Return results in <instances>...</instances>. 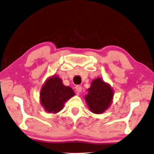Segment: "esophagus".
Wrapping results in <instances>:
<instances>
[{"mask_svg": "<svg viewBox=\"0 0 154 154\" xmlns=\"http://www.w3.org/2000/svg\"><path fill=\"white\" fill-rule=\"evenodd\" d=\"M75 89H76L77 93L79 94V93H81V91L82 90V88L81 86H79V85H77V86H76V87H75Z\"/></svg>", "mask_w": 154, "mask_h": 154, "instance_id": "obj_1", "label": "esophagus"}]
</instances>
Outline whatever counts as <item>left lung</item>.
<instances>
[{
	"mask_svg": "<svg viewBox=\"0 0 154 154\" xmlns=\"http://www.w3.org/2000/svg\"><path fill=\"white\" fill-rule=\"evenodd\" d=\"M113 90L101 78L91 82L85 100L92 113L101 114L109 109L113 98Z\"/></svg>",
	"mask_w": 154,
	"mask_h": 154,
	"instance_id": "left-lung-1",
	"label": "left lung"
}]
</instances>
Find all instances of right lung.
Listing matches in <instances>:
<instances>
[{"label":"right lung","mask_w":154,"mask_h":154,"mask_svg":"<svg viewBox=\"0 0 154 154\" xmlns=\"http://www.w3.org/2000/svg\"><path fill=\"white\" fill-rule=\"evenodd\" d=\"M75 95L72 88L64 86L58 76L50 77L43 85L40 102L48 113H57L63 109L64 103Z\"/></svg>","instance_id":"1"}]
</instances>
